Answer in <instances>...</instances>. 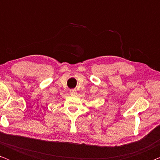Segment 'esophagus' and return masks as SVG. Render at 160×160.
Listing matches in <instances>:
<instances>
[{
    "label": "esophagus",
    "mask_w": 160,
    "mask_h": 160,
    "mask_svg": "<svg viewBox=\"0 0 160 160\" xmlns=\"http://www.w3.org/2000/svg\"><path fill=\"white\" fill-rule=\"evenodd\" d=\"M70 93H71V95H76V90L74 89H72L70 90Z\"/></svg>",
    "instance_id": "1"
}]
</instances>
